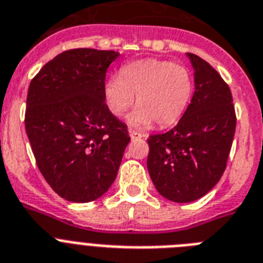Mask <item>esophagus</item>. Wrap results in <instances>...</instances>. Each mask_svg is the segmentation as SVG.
<instances>
[{
	"label": "esophagus",
	"instance_id": "obj_1",
	"mask_svg": "<svg viewBox=\"0 0 263 263\" xmlns=\"http://www.w3.org/2000/svg\"><path fill=\"white\" fill-rule=\"evenodd\" d=\"M129 136H131L132 140H138V139H142L144 135H143L142 132L135 131V129H129Z\"/></svg>",
	"mask_w": 263,
	"mask_h": 263
}]
</instances>
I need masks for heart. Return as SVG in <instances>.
I'll return each instance as SVG.
<instances>
[{"instance_id":"heart-1","label":"heart","mask_w":263,"mask_h":263,"mask_svg":"<svg viewBox=\"0 0 263 263\" xmlns=\"http://www.w3.org/2000/svg\"><path fill=\"white\" fill-rule=\"evenodd\" d=\"M136 103L139 107L128 121L134 127H147L154 121L168 127L179 120L193 95V79L189 70L171 61L145 59L128 63L119 76L105 83L104 96L109 111L123 116Z\"/></svg>"}]
</instances>
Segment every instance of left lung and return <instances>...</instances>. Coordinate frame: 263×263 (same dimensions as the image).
Returning <instances> with one entry per match:
<instances>
[{
	"instance_id": "8db88e82",
	"label": "left lung",
	"mask_w": 263,
	"mask_h": 263,
	"mask_svg": "<svg viewBox=\"0 0 263 263\" xmlns=\"http://www.w3.org/2000/svg\"><path fill=\"white\" fill-rule=\"evenodd\" d=\"M195 70V92L179 123L147 139V168L165 199L187 203L213 189L224 173L237 116L231 90L210 64L187 53Z\"/></svg>"
}]
</instances>
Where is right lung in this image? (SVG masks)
Masks as SVG:
<instances>
[{
  "label": "right lung",
  "mask_w": 263,
  "mask_h": 263,
  "mask_svg": "<svg viewBox=\"0 0 263 263\" xmlns=\"http://www.w3.org/2000/svg\"><path fill=\"white\" fill-rule=\"evenodd\" d=\"M115 50L69 49L30 81L25 129L37 167L69 202L104 195L116 179L131 138L105 104V74Z\"/></svg>",
  "instance_id": "1"
}]
</instances>
